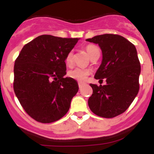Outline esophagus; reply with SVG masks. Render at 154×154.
Returning a JSON list of instances; mask_svg holds the SVG:
<instances>
[{"label":"esophagus","instance_id":"1","mask_svg":"<svg viewBox=\"0 0 154 154\" xmlns=\"http://www.w3.org/2000/svg\"><path fill=\"white\" fill-rule=\"evenodd\" d=\"M84 83H82V82H79V89H81L82 87L83 86Z\"/></svg>","mask_w":154,"mask_h":154}]
</instances>
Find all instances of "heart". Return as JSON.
I'll return each instance as SVG.
<instances>
[{
  "mask_svg": "<svg viewBox=\"0 0 154 154\" xmlns=\"http://www.w3.org/2000/svg\"><path fill=\"white\" fill-rule=\"evenodd\" d=\"M85 48L89 56L90 57V58H92L94 56L100 54V49L96 45H87ZM73 58H74L73 51H69L66 54L65 58V62L66 65L72 66L73 65ZM89 75H90V70L87 69H82V68H75V69L70 70L68 72L69 77L75 80H77L79 82L85 81Z\"/></svg>",
  "mask_w": 154,
  "mask_h": 154,
  "instance_id": "obj_1",
  "label": "heart"
}]
</instances>
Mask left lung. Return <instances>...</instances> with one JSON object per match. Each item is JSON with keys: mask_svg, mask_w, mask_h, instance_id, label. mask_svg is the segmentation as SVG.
<instances>
[{"mask_svg": "<svg viewBox=\"0 0 154 154\" xmlns=\"http://www.w3.org/2000/svg\"><path fill=\"white\" fill-rule=\"evenodd\" d=\"M86 41L99 45L103 61L95 79L106 84H90L92 94L88 100L91 111L103 118H113L129 108L140 89V63L134 45L114 34L97 35Z\"/></svg>", "mask_w": 154, "mask_h": 154, "instance_id": "left-lung-1", "label": "left lung"}]
</instances>
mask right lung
<instances>
[{
	"mask_svg": "<svg viewBox=\"0 0 154 154\" xmlns=\"http://www.w3.org/2000/svg\"><path fill=\"white\" fill-rule=\"evenodd\" d=\"M78 38L43 35L23 47L14 66V91L24 111L42 123L60 119L67 113L77 82L64 78L65 55Z\"/></svg>",
	"mask_w": 154,
	"mask_h": 154,
	"instance_id": "right-lung-1",
	"label": "right lung"
}]
</instances>
